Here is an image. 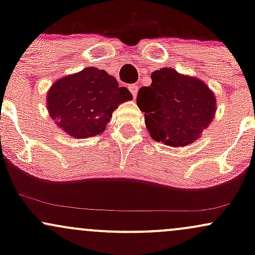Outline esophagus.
Wrapping results in <instances>:
<instances>
[{
    "label": "esophagus",
    "instance_id": "1",
    "mask_svg": "<svg viewBox=\"0 0 255 255\" xmlns=\"http://www.w3.org/2000/svg\"><path fill=\"white\" fill-rule=\"evenodd\" d=\"M128 89H129L130 93L133 95V98L135 99L136 98V93H137V85H135V84L129 85V86H128Z\"/></svg>",
    "mask_w": 255,
    "mask_h": 255
}]
</instances>
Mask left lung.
Here are the masks:
<instances>
[{"label":"left lung","mask_w":255,"mask_h":255,"mask_svg":"<svg viewBox=\"0 0 255 255\" xmlns=\"http://www.w3.org/2000/svg\"><path fill=\"white\" fill-rule=\"evenodd\" d=\"M151 79L136 97L151 137L171 147L193 144L215 118V93L200 79L169 67L153 72Z\"/></svg>","instance_id":"obj_1"}]
</instances>
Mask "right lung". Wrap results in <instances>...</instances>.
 <instances>
[{
	"label": "right lung",
	"mask_w": 255,
	"mask_h": 255,
	"mask_svg": "<svg viewBox=\"0 0 255 255\" xmlns=\"http://www.w3.org/2000/svg\"><path fill=\"white\" fill-rule=\"evenodd\" d=\"M133 96L103 69L86 67L57 79L46 95L54 124L75 139L102 134L120 104Z\"/></svg>",
	"instance_id": "obj_1"
}]
</instances>
